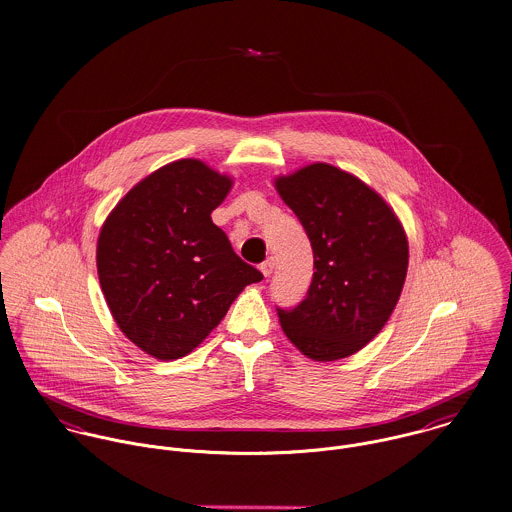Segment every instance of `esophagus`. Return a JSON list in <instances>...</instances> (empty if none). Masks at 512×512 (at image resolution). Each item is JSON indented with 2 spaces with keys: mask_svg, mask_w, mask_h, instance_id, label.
<instances>
[{
  "mask_svg": "<svg viewBox=\"0 0 512 512\" xmlns=\"http://www.w3.org/2000/svg\"><path fill=\"white\" fill-rule=\"evenodd\" d=\"M261 273L265 275V277H271V273H273V269H275V261L273 259H267V261H263L261 263Z\"/></svg>",
  "mask_w": 512,
  "mask_h": 512,
  "instance_id": "esophagus-1",
  "label": "esophagus"
}]
</instances>
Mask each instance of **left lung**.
Wrapping results in <instances>:
<instances>
[{"label": "left lung", "instance_id": "left-lung-1", "mask_svg": "<svg viewBox=\"0 0 512 512\" xmlns=\"http://www.w3.org/2000/svg\"><path fill=\"white\" fill-rule=\"evenodd\" d=\"M275 188L303 223L314 255L305 301L277 308L287 338L316 362L362 350L388 322L408 273V237L370 186L316 162Z\"/></svg>", "mask_w": 512, "mask_h": 512}]
</instances>
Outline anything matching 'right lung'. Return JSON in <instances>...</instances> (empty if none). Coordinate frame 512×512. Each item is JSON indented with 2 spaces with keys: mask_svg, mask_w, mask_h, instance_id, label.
I'll list each match as a JSON object with an SVG mask.
<instances>
[{
  "mask_svg": "<svg viewBox=\"0 0 512 512\" xmlns=\"http://www.w3.org/2000/svg\"><path fill=\"white\" fill-rule=\"evenodd\" d=\"M233 186L186 158L138 182L110 211L97 271L118 328L158 360L190 354L263 275L241 261L211 211Z\"/></svg>",
  "mask_w": 512,
  "mask_h": 512,
  "instance_id": "right-lung-1",
  "label": "right lung"
}]
</instances>
